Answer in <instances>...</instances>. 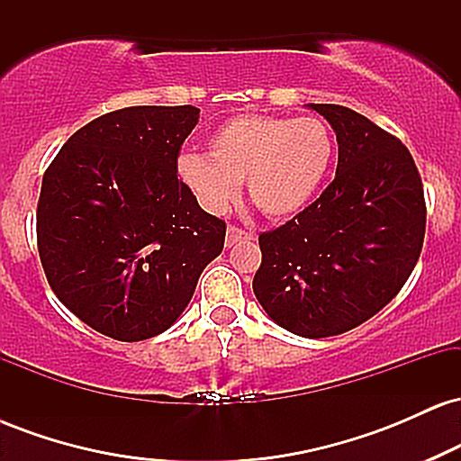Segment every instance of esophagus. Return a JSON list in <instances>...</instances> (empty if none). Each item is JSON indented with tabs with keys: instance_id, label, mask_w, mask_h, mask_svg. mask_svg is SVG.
<instances>
[{
	"instance_id": "esophagus-1",
	"label": "esophagus",
	"mask_w": 461,
	"mask_h": 461,
	"mask_svg": "<svg viewBox=\"0 0 461 461\" xmlns=\"http://www.w3.org/2000/svg\"><path fill=\"white\" fill-rule=\"evenodd\" d=\"M240 240H253V234H251V231L242 230V227H236V225L227 227L225 245H227V247H234L236 242H240Z\"/></svg>"
}]
</instances>
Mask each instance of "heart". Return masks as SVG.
<instances>
[{
	"mask_svg": "<svg viewBox=\"0 0 461 461\" xmlns=\"http://www.w3.org/2000/svg\"><path fill=\"white\" fill-rule=\"evenodd\" d=\"M333 160L330 128L312 116L240 114L210 139V156L182 153L177 173L210 212H223L247 179L267 216L297 214L314 199Z\"/></svg>",
	"mask_w": 461,
	"mask_h": 461,
	"instance_id": "1",
	"label": "heart"
}]
</instances>
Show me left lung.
<instances>
[{"label":"left lung","mask_w":461,"mask_h":461,"mask_svg":"<svg viewBox=\"0 0 461 461\" xmlns=\"http://www.w3.org/2000/svg\"><path fill=\"white\" fill-rule=\"evenodd\" d=\"M338 139L333 182L314 203L260 234L253 293L284 330L345 333L393 301L422 251L427 205L414 158L356 110L310 104Z\"/></svg>","instance_id":"8db88e82"}]
</instances>
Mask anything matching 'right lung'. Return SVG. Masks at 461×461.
<instances>
[{
  "label": "right lung",
  "mask_w": 461,
  "mask_h": 461,
  "mask_svg": "<svg viewBox=\"0 0 461 461\" xmlns=\"http://www.w3.org/2000/svg\"><path fill=\"white\" fill-rule=\"evenodd\" d=\"M194 105H131L91 121L43 176L36 240L56 297L95 331H167L223 251L225 221L177 176Z\"/></svg>",
  "instance_id": "1"
}]
</instances>
